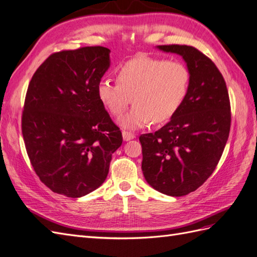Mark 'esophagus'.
I'll return each instance as SVG.
<instances>
[{"mask_svg": "<svg viewBox=\"0 0 257 257\" xmlns=\"http://www.w3.org/2000/svg\"><path fill=\"white\" fill-rule=\"evenodd\" d=\"M122 136H123V141L124 142H128L131 139H134L135 135L133 133H131V132L127 131H123L122 132Z\"/></svg>", "mask_w": 257, "mask_h": 257, "instance_id": "esophagus-1", "label": "esophagus"}]
</instances>
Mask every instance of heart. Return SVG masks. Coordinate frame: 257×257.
Listing matches in <instances>:
<instances>
[{
	"mask_svg": "<svg viewBox=\"0 0 257 257\" xmlns=\"http://www.w3.org/2000/svg\"><path fill=\"white\" fill-rule=\"evenodd\" d=\"M116 82L99 81L98 99L112 115L120 116L133 99L134 107L120 119L128 130L163 123L180 109L190 88L189 68L179 61L137 57L116 69Z\"/></svg>",
	"mask_w": 257,
	"mask_h": 257,
	"instance_id": "obj_1",
	"label": "heart"
}]
</instances>
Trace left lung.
Returning <instances> with one entry per match:
<instances>
[{
    "label": "left lung",
    "mask_w": 257,
    "mask_h": 257,
    "mask_svg": "<svg viewBox=\"0 0 257 257\" xmlns=\"http://www.w3.org/2000/svg\"><path fill=\"white\" fill-rule=\"evenodd\" d=\"M158 49L182 57L190 88L167 124L139 137L142 169L154 190L178 197L197 190L215 169L229 135L230 103L222 74L204 53L186 45Z\"/></svg>",
    "instance_id": "1"
}]
</instances>
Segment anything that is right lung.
Returning <instances> with one entry per match:
<instances>
[{"label":"right lung","mask_w":257,"mask_h":257,"mask_svg":"<svg viewBox=\"0 0 257 257\" xmlns=\"http://www.w3.org/2000/svg\"><path fill=\"white\" fill-rule=\"evenodd\" d=\"M109 53L102 46L52 53L29 83L21 120L29 159L41 181L66 197L102 185L122 144L96 93Z\"/></svg>","instance_id":"1"}]
</instances>
